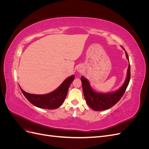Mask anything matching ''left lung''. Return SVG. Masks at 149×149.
<instances>
[{
    "label": "left lung",
    "instance_id": "1",
    "mask_svg": "<svg viewBox=\"0 0 149 149\" xmlns=\"http://www.w3.org/2000/svg\"><path fill=\"white\" fill-rule=\"evenodd\" d=\"M126 57L129 60V56L127 53L125 52ZM130 78V63L128 66L127 74L126 79L123 85L114 93H96L91 89L88 81L81 76V80L82 82V86L84 98L88 105L94 111H100L109 109L114 106L118 102L120 98L123 97L124 94L127 89Z\"/></svg>",
    "mask_w": 149,
    "mask_h": 149
}]
</instances>
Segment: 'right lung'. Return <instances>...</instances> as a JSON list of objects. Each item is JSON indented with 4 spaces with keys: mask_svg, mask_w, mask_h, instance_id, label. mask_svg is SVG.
<instances>
[{
    "mask_svg": "<svg viewBox=\"0 0 149 149\" xmlns=\"http://www.w3.org/2000/svg\"><path fill=\"white\" fill-rule=\"evenodd\" d=\"M74 79V76L72 75L66 79L56 90L51 93L38 95L29 94L24 91L20 87V89L25 97L33 105L40 108L47 109H55L59 107L64 102L66 97L68 91L71 83Z\"/></svg>",
    "mask_w": 149,
    "mask_h": 149,
    "instance_id": "right-lung-1",
    "label": "right lung"
}]
</instances>
